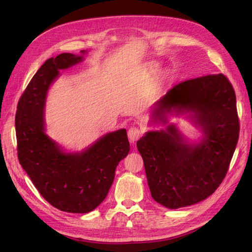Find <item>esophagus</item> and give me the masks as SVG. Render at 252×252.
<instances>
[{
	"mask_svg": "<svg viewBox=\"0 0 252 252\" xmlns=\"http://www.w3.org/2000/svg\"><path fill=\"white\" fill-rule=\"evenodd\" d=\"M127 136L131 143H135L141 137V130L139 129V127L136 126L130 127L127 131Z\"/></svg>",
	"mask_w": 252,
	"mask_h": 252,
	"instance_id": "1",
	"label": "esophagus"
}]
</instances>
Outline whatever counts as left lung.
I'll return each mask as SVG.
<instances>
[{
	"label": "left lung",
	"mask_w": 252,
	"mask_h": 252,
	"mask_svg": "<svg viewBox=\"0 0 252 252\" xmlns=\"http://www.w3.org/2000/svg\"><path fill=\"white\" fill-rule=\"evenodd\" d=\"M153 108L152 121L162 125L167 114L190 113L203 137L190 144L175 125H168L137 142L152 198L170 209L206 199L226 177L239 138L232 84L221 73L188 79L170 89Z\"/></svg>",
	"instance_id": "8db88e82"
}]
</instances>
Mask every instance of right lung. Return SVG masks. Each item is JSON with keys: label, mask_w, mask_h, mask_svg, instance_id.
<instances>
[{"label": "right lung", "mask_w": 252, "mask_h": 252, "mask_svg": "<svg viewBox=\"0 0 252 252\" xmlns=\"http://www.w3.org/2000/svg\"><path fill=\"white\" fill-rule=\"evenodd\" d=\"M63 53L48 59L26 87L15 117L18 159L45 199L71 214H87L105 199L119 161L129 152L126 129L106 134L82 152L66 153L45 133L44 108L51 84L66 69L84 60Z\"/></svg>", "instance_id": "1"}]
</instances>
